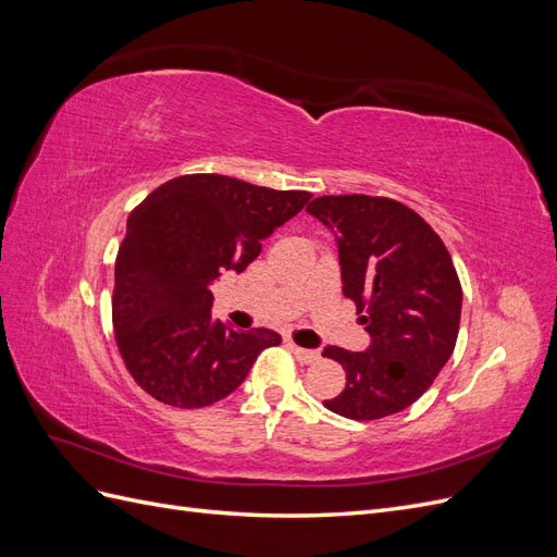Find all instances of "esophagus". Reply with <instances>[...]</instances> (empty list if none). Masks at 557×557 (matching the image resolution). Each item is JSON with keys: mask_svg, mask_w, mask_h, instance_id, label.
<instances>
[{"mask_svg": "<svg viewBox=\"0 0 557 557\" xmlns=\"http://www.w3.org/2000/svg\"><path fill=\"white\" fill-rule=\"evenodd\" d=\"M288 346H290V350H293V356H295L301 364H313V362H318V360H320V352H318V350L301 348V346H297L295 342H290Z\"/></svg>", "mask_w": 557, "mask_h": 557, "instance_id": "esophagus-1", "label": "esophagus"}]
</instances>
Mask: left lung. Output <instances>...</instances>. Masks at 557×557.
Returning a JSON list of instances; mask_svg holds the SVG:
<instances>
[{"label": "left lung", "mask_w": 557, "mask_h": 557, "mask_svg": "<svg viewBox=\"0 0 557 557\" xmlns=\"http://www.w3.org/2000/svg\"><path fill=\"white\" fill-rule=\"evenodd\" d=\"M307 211L332 230L344 295L372 339L360 352L323 350L346 369V387L323 404L352 420L399 413L428 391L458 342L462 288L450 252L395 199L325 195Z\"/></svg>", "instance_id": "left-lung-1"}]
</instances>
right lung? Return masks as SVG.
<instances>
[{
    "mask_svg": "<svg viewBox=\"0 0 557 557\" xmlns=\"http://www.w3.org/2000/svg\"><path fill=\"white\" fill-rule=\"evenodd\" d=\"M309 199L305 190L188 174L129 213L115 258L113 330L127 372L150 397L209 407L237 391L264 348L281 344L274 330L215 320L211 285L223 272L242 274Z\"/></svg>",
    "mask_w": 557,
    "mask_h": 557,
    "instance_id": "add662e5",
    "label": "right lung"
}]
</instances>
